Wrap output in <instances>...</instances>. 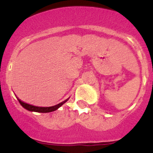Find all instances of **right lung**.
I'll return each instance as SVG.
<instances>
[{
  "instance_id": "obj_1",
  "label": "right lung",
  "mask_w": 153,
  "mask_h": 153,
  "mask_svg": "<svg viewBox=\"0 0 153 153\" xmlns=\"http://www.w3.org/2000/svg\"><path fill=\"white\" fill-rule=\"evenodd\" d=\"M17 100H18L19 102L21 103V106H22L24 109H27V110H29V111L37 112V113H50V112L55 111V110H56L58 108H60L63 104H64L65 102L68 100L69 98L67 99L66 100L60 102V103L57 104V105H55V106H50V107H40V106H33V105H30V104L23 102V101H21V100H19L18 98H17Z\"/></svg>"
}]
</instances>
